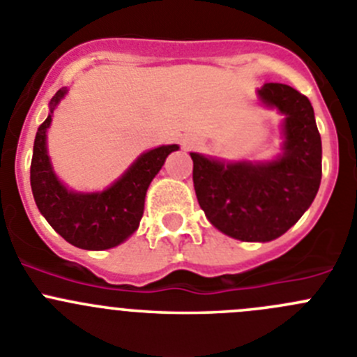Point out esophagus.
<instances>
[{"instance_id":"esophagus-1","label":"esophagus","mask_w":357,"mask_h":357,"mask_svg":"<svg viewBox=\"0 0 357 357\" xmlns=\"http://www.w3.org/2000/svg\"><path fill=\"white\" fill-rule=\"evenodd\" d=\"M199 142L195 141V139H183V148L185 149H194L197 148Z\"/></svg>"}]
</instances>
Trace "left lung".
<instances>
[{
  "label": "left lung",
  "mask_w": 357,
  "mask_h": 357,
  "mask_svg": "<svg viewBox=\"0 0 357 357\" xmlns=\"http://www.w3.org/2000/svg\"><path fill=\"white\" fill-rule=\"evenodd\" d=\"M259 98L285 114L278 160L224 163L190 153L202 211L218 231L241 241L285 234L314 202L322 178L321 133L310 100L280 82L262 86Z\"/></svg>",
  "instance_id": "8db88e82"
}]
</instances>
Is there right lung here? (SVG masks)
<instances>
[{
    "mask_svg": "<svg viewBox=\"0 0 357 357\" xmlns=\"http://www.w3.org/2000/svg\"><path fill=\"white\" fill-rule=\"evenodd\" d=\"M65 93L66 88H63L52 96L51 114ZM51 114L38 126L29 171L33 197L40 213L63 239L77 248L118 246L137 231L149 183L178 146H160L141 155L111 188L100 194H73L58 181L49 162L45 132L51 125Z\"/></svg>",
    "mask_w": 357,
    "mask_h": 357,
    "instance_id": "add662e5",
    "label": "right lung"
}]
</instances>
